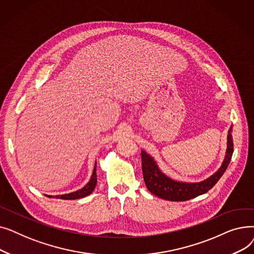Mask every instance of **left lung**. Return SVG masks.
<instances>
[{
  "instance_id": "obj_1",
  "label": "left lung",
  "mask_w": 254,
  "mask_h": 254,
  "mask_svg": "<svg viewBox=\"0 0 254 254\" xmlns=\"http://www.w3.org/2000/svg\"><path fill=\"white\" fill-rule=\"evenodd\" d=\"M232 129L233 127H231L229 129L225 156L220 168L209 178L199 182H183L167 176L158 168L155 159L145 150H142L143 178L148 190L158 197L175 202L189 201L190 198L206 193L218 182L230 165L234 152Z\"/></svg>"
}]
</instances>
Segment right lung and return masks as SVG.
I'll use <instances>...</instances> for the list:
<instances>
[{
    "instance_id": "add662e5",
    "label": "right lung",
    "mask_w": 254,
    "mask_h": 254,
    "mask_svg": "<svg viewBox=\"0 0 254 254\" xmlns=\"http://www.w3.org/2000/svg\"><path fill=\"white\" fill-rule=\"evenodd\" d=\"M97 185V162L95 164V168H93L92 175L89 179V181L83 186L82 189H80L76 191L70 192V193H65V194H59V195H47L48 197H56V198H62V199H76V198H81L84 197L88 194H90L93 190H95Z\"/></svg>"
}]
</instances>
